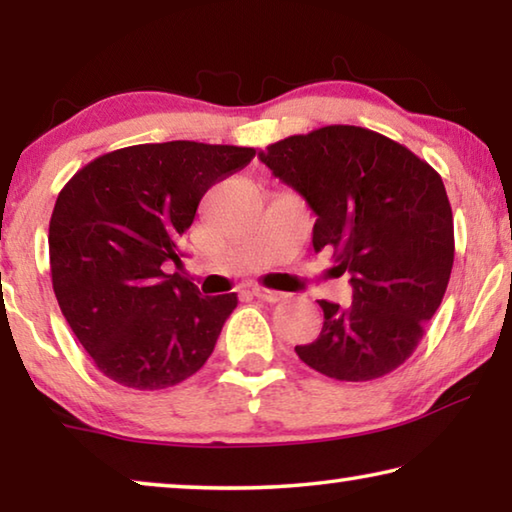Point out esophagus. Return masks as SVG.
Listing matches in <instances>:
<instances>
[{"mask_svg": "<svg viewBox=\"0 0 512 512\" xmlns=\"http://www.w3.org/2000/svg\"><path fill=\"white\" fill-rule=\"evenodd\" d=\"M253 296L264 300V302H280L284 300V293L282 291H273V289H264V287H257L253 289Z\"/></svg>", "mask_w": 512, "mask_h": 512, "instance_id": "34e87169", "label": "esophagus"}]
</instances>
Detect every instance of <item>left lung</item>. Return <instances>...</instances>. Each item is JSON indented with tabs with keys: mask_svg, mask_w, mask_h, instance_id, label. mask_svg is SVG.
Returning a JSON list of instances; mask_svg holds the SVG:
<instances>
[{
	"mask_svg": "<svg viewBox=\"0 0 512 512\" xmlns=\"http://www.w3.org/2000/svg\"><path fill=\"white\" fill-rule=\"evenodd\" d=\"M305 198L314 250L334 248L352 302L318 300V339L298 357L339 381H370L411 357L443 302L454 264V219L443 178L406 146L359 126H325L259 151Z\"/></svg>",
	"mask_w": 512,
	"mask_h": 512,
	"instance_id": "left-lung-1",
	"label": "left lung"
}]
</instances>
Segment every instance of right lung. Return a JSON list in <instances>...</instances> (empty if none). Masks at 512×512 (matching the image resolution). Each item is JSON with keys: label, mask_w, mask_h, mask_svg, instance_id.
Here are the masks:
<instances>
[{"label": "right lung", "mask_w": 512, "mask_h": 512, "mask_svg": "<svg viewBox=\"0 0 512 512\" xmlns=\"http://www.w3.org/2000/svg\"><path fill=\"white\" fill-rule=\"evenodd\" d=\"M255 149L137 144L85 164L49 221L54 293L76 339L108 379L137 391L176 386L203 368L237 293L201 296L180 264V239L207 189Z\"/></svg>", "instance_id": "1"}]
</instances>
